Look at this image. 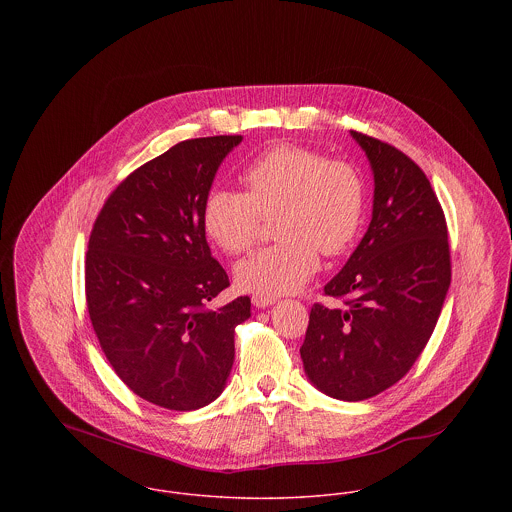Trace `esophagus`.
Wrapping results in <instances>:
<instances>
[{"label":"esophagus","instance_id":"1","mask_svg":"<svg viewBox=\"0 0 512 512\" xmlns=\"http://www.w3.org/2000/svg\"><path fill=\"white\" fill-rule=\"evenodd\" d=\"M278 299L276 297H272V295H262V293H254L252 295V303L258 307V309H264V307H268V305H272V303H276Z\"/></svg>","mask_w":512,"mask_h":512}]
</instances>
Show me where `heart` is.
I'll use <instances>...</instances> for the list:
<instances>
[{
	"instance_id": "heart-1",
	"label": "heart",
	"mask_w": 512,
	"mask_h": 512,
	"mask_svg": "<svg viewBox=\"0 0 512 512\" xmlns=\"http://www.w3.org/2000/svg\"><path fill=\"white\" fill-rule=\"evenodd\" d=\"M242 191L213 189L203 201L207 236L226 254L248 252L274 222L280 242L236 266L242 290L278 295L297 292L319 268V250L345 254L357 240L365 215V181L347 159L325 157L309 147H270L242 171Z\"/></svg>"
}]
</instances>
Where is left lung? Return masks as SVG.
Wrapping results in <instances>:
<instances>
[{
    "label": "left lung",
    "instance_id": "1",
    "mask_svg": "<svg viewBox=\"0 0 512 512\" xmlns=\"http://www.w3.org/2000/svg\"><path fill=\"white\" fill-rule=\"evenodd\" d=\"M353 138L374 173L372 219L325 286L343 307L315 303L299 349L309 380L347 402L384 392L414 366L451 282L445 215L426 173L398 147Z\"/></svg>",
    "mask_w": 512,
    "mask_h": 512
}]
</instances>
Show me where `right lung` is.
<instances>
[{"mask_svg":"<svg viewBox=\"0 0 512 512\" xmlns=\"http://www.w3.org/2000/svg\"><path fill=\"white\" fill-rule=\"evenodd\" d=\"M242 136L179 142L132 171L94 220L84 264L92 329L122 382L187 412L213 402L234 363V327L250 297L219 309L230 286L205 238L203 201Z\"/></svg>","mask_w":512,"mask_h":512,"instance_id":"obj_1","label":"right lung"}]
</instances>
